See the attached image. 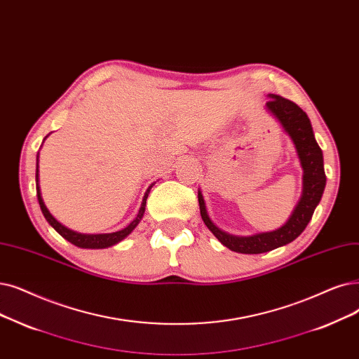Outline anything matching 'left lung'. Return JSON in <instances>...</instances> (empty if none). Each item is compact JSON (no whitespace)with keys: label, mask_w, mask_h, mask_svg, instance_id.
<instances>
[{"label":"left lung","mask_w":359,"mask_h":359,"mask_svg":"<svg viewBox=\"0 0 359 359\" xmlns=\"http://www.w3.org/2000/svg\"><path fill=\"white\" fill-rule=\"evenodd\" d=\"M271 100L267 101V108L282 123L283 129L292 137V141L298 151L301 165L304 168V191L301 201L296 205L293 214L285 226L274 231L259 233L249 238H238L227 235V233L218 229L207 214L205 202L201 194H198L201 217L205 226L212 231V235L220 241L224 246L235 252L241 254H262L273 251V249L290 243L298 238L309 223L314 214L316 207L323 196L325 188V173L323 164V152L318 147L313 126L301 107L280 95H270Z\"/></svg>","instance_id":"1"}]
</instances>
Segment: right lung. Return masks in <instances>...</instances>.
<instances>
[{
	"mask_svg": "<svg viewBox=\"0 0 359 359\" xmlns=\"http://www.w3.org/2000/svg\"><path fill=\"white\" fill-rule=\"evenodd\" d=\"M38 161V158H36ZM151 189V188H149ZM149 189L147 191L145 196H144V201H142V207L141 210H139V214L137 217L135 218V220L128 226L124 227L123 230H118V231H114V233H107V235H82V233H76L73 230H69L67 227H65L63 224H60L55 218L50 214V211L46 210L43 201H42V196H41V191H39V183H38V163H36V195H38V202H39V207H41V211L43 214V217L46 218V222H48L61 236H63L65 239H67L70 243L79 246V248H92V249H98V248H108V246H113L116 243H118L121 239L126 238L129 233L139 224V222H141V218L145 212V205H147V198H148V194H149Z\"/></svg>",
	"mask_w": 359,
	"mask_h": 359,
	"instance_id": "right-lung-1",
	"label": "right lung"
}]
</instances>
